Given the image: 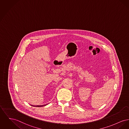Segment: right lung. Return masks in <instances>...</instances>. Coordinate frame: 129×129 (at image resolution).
I'll list each match as a JSON object with an SVG mask.
<instances>
[{
	"mask_svg": "<svg viewBox=\"0 0 129 129\" xmlns=\"http://www.w3.org/2000/svg\"><path fill=\"white\" fill-rule=\"evenodd\" d=\"M47 104H46V105H37V106H34V105H30L31 106H34V107H42V106H46L47 105Z\"/></svg>",
	"mask_w": 129,
	"mask_h": 129,
	"instance_id": "1",
	"label": "right lung"
}]
</instances>
